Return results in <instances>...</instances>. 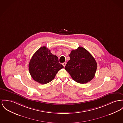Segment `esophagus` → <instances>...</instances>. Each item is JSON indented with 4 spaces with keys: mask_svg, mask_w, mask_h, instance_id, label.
Returning a JSON list of instances; mask_svg holds the SVG:
<instances>
[{
    "mask_svg": "<svg viewBox=\"0 0 123 123\" xmlns=\"http://www.w3.org/2000/svg\"><path fill=\"white\" fill-rule=\"evenodd\" d=\"M66 65V62H64V63H62V65L64 67H65Z\"/></svg>",
    "mask_w": 123,
    "mask_h": 123,
    "instance_id": "obj_1",
    "label": "esophagus"
}]
</instances>
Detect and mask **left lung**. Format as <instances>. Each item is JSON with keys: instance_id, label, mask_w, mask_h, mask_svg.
I'll use <instances>...</instances> for the list:
<instances>
[{"instance_id": "8db88e82", "label": "left lung", "mask_w": 123, "mask_h": 123, "mask_svg": "<svg viewBox=\"0 0 123 123\" xmlns=\"http://www.w3.org/2000/svg\"><path fill=\"white\" fill-rule=\"evenodd\" d=\"M70 59L65 67L74 81L79 83L90 82L95 75L97 63L93 56L84 48L79 47L71 51Z\"/></svg>"}]
</instances>
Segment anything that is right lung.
<instances>
[{
	"label": "right lung",
	"instance_id": "right-lung-1",
	"mask_svg": "<svg viewBox=\"0 0 123 123\" xmlns=\"http://www.w3.org/2000/svg\"><path fill=\"white\" fill-rule=\"evenodd\" d=\"M28 67L33 79L42 84L52 81L58 71L64 68L59 62L58 57L46 47L40 48L34 53Z\"/></svg>",
	"mask_w": 123,
	"mask_h": 123
}]
</instances>
